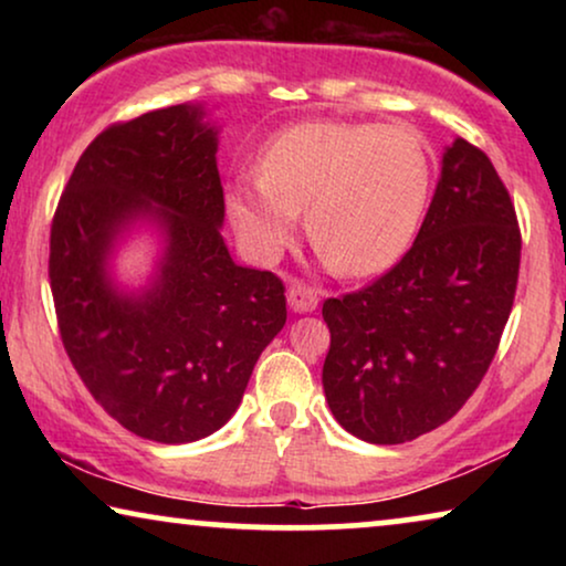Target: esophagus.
Wrapping results in <instances>:
<instances>
[{
	"label": "esophagus",
	"instance_id": "1",
	"mask_svg": "<svg viewBox=\"0 0 566 566\" xmlns=\"http://www.w3.org/2000/svg\"><path fill=\"white\" fill-rule=\"evenodd\" d=\"M316 304H319V296L312 285L304 281H293L289 285V306L293 312H314Z\"/></svg>",
	"mask_w": 566,
	"mask_h": 566
}]
</instances>
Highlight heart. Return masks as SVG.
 <instances>
[{
    "label": "heart",
    "mask_w": 566,
    "mask_h": 566,
    "mask_svg": "<svg viewBox=\"0 0 566 566\" xmlns=\"http://www.w3.org/2000/svg\"><path fill=\"white\" fill-rule=\"evenodd\" d=\"M432 159L412 128L384 123H301L268 146L260 175L231 185L239 234L275 254L306 208L308 237L337 273L389 270L409 250L428 211Z\"/></svg>",
    "instance_id": "1"
}]
</instances>
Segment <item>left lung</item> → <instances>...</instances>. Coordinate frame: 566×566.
I'll list each match as a JSON object with an SVG mask.
<instances>
[{
	"instance_id": "obj_1",
	"label": "left lung",
	"mask_w": 566,
	"mask_h": 566,
	"mask_svg": "<svg viewBox=\"0 0 566 566\" xmlns=\"http://www.w3.org/2000/svg\"><path fill=\"white\" fill-rule=\"evenodd\" d=\"M521 227L479 146L455 138L415 244L366 289L327 298L324 397L355 438L397 446L476 391L513 312Z\"/></svg>"
}]
</instances>
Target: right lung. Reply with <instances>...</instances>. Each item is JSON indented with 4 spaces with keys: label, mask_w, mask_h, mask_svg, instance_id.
<instances>
[{
    "label": "right lung",
    "mask_w": 566,
    "mask_h": 566,
    "mask_svg": "<svg viewBox=\"0 0 566 566\" xmlns=\"http://www.w3.org/2000/svg\"><path fill=\"white\" fill-rule=\"evenodd\" d=\"M172 105L107 126L76 161L51 221L59 335L99 407L138 438L192 443L237 412L254 363L285 324V285L239 268L223 244L216 130ZM136 214L168 234L142 297L106 277L112 239Z\"/></svg>",
    "instance_id": "right-lung-1"
}]
</instances>
